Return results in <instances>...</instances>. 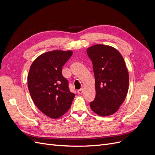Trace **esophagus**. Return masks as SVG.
Returning a JSON list of instances; mask_svg holds the SVG:
<instances>
[{
  "mask_svg": "<svg viewBox=\"0 0 155 155\" xmlns=\"http://www.w3.org/2000/svg\"><path fill=\"white\" fill-rule=\"evenodd\" d=\"M78 93L79 94H81L83 93V88L79 89V90L78 91Z\"/></svg>",
  "mask_w": 155,
  "mask_h": 155,
  "instance_id": "34e87169",
  "label": "esophagus"
}]
</instances>
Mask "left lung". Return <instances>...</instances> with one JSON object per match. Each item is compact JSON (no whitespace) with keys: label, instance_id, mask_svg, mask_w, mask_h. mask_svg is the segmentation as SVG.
Instances as JSON below:
<instances>
[{"label":"left lung","instance_id":"1","mask_svg":"<svg viewBox=\"0 0 155 155\" xmlns=\"http://www.w3.org/2000/svg\"><path fill=\"white\" fill-rule=\"evenodd\" d=\"M95 77L96 97L90 103L92 110L101 116L114 114L125 101L129 76L124 58L118 50L105 45L87 49Z\"/></svg>","mask_w":155,"mask_h":155}]
</instances>
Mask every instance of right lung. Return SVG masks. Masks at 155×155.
Wrapping results in <instances>:
<instances>
[{"label": "right lung", "instance_id": "right-lung-1", "mask_svg": "<svg viewBox=\"0 0 155 155\" xmlns=\"http://www.w3.org/2000/svg\"><path fill=\"white\" fill-rule=\"evenodd\" d=\"M72 51L53 50L37 57L30 66L28 87L38 109L51 118L56 119L68 110L75 97L70 92L62 68Z\"/></svg>", "mask_w": 155, "mask_h": 155}]
</instances>
